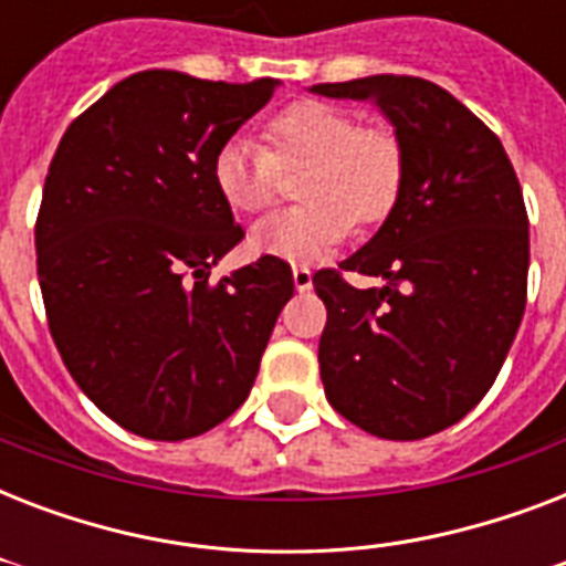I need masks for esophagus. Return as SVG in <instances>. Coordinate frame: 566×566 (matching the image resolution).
<instances>
[{"mask_svg":"<svg viewBox=\"0 0 566 566\" xmlns=\"http://www.w3.org/2000/svg\"><path fill=\"white\" fill-rule=\"evenodd\" d=\"M293 284H296V291H311V270L308 266L296 264L293 266Z\"/></svg>","mask_w":566,"mask_h":566,"instance_id":"esophagus-1","label":"esophagus"}]
</instances>
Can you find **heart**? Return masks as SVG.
Here are the masks:
<instances>
[{
  "label": "heart",
  "mask_w": 566,
  "mask_h": 566,
  "mask_svg": "<svg viewBox=\"0 0 566 566\" xmlns=\"http://www.w3.org/2000/svg\"><path fill=\"white\" fill-rule=\"evenodd\" d=\"M264 146L229 137L211 164L213 188L238 213L275 202L282 172H300L302 205L266 217L252 247L287 261H317L349 234L394 213L405 185V153L385 126H361L355 114L326 102H293L266 119Z\"/></svg>",
  "instance_id": "obj_1"
}]
</instances>
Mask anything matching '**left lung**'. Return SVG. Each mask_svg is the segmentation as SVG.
I'll return each instance as SVG.
<instances>
[{
    "mask_svg": "<svg viewBox=\"0 0 566 566\" xmlns=\"http://www.w3.org/2000/svg\"><path fill=\"white\" fill-rule=\"evenodd\" d=\"M370 96L396 126L405 185L376 238L314 273L326 302L319 376L332 408L385 440H420L482 402L502 370L528 291V213L500 137L417 75L314 84ZM344 272L381 274L358 292Z\"/></svg>",
    "mask_w": 566,
    "mask_h": 566,
    "instance_id": "1",
    "label": "left lung"
}]
</instances>
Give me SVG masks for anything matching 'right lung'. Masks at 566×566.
<instances>
[{
  "mask_svg": "<svg viewBox=\"0 0 566 566\" xmlns=\"http://www.w3.org/2000/svg\"><path fill=\"white\" fill-rule=\"evenodd\" d=\"M275 84L135 73L52 155L34 222L49 332L75 385L140 438L188 440L238 411L293 296L275 255L208 282L243 240L213 155Z\"/></svg>",
  "mask_w": 566,
  "mask_h": 566,
  "instance_id": "obj_1",
  "label": "right lung"
}]
</instances>
